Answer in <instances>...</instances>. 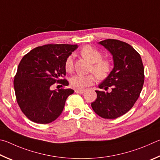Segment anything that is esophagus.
Returning <instances> with one entry per match:
<instances>
[{
    "label": "esophagus",
    "instance_id": "obj_1",
    "mask_svg": "<svg viewBox=\"0 0 160 160\" xmlns=\"http://www.w3.org/2000/svg\"><path fill=\"white\" fill-rule=\"evenodd\" d=\"M85 91H86L85 90H78V89H76L75 93H79V94H83V93H84Z\"/></svg>",
    "mask_w": 160,
    "mask_h": 160
}]
</instances>
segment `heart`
Segmentation results:
<instances>
[{
	"label": "heart",
	"instance_id": "1",
	"mask_svg": "<svg viewBox=\"0 0 160 160\" xmlns=\"http://www.w3.org/2000/svg\"><path fill=\"white\" fill-rule=\"evenodd\" d=\"M81 55L88 60L92 63L90 72L94 74L88 75L77 74L70 78V83L73 88L82 90L86 87L93 85L96 82L97 77L100 80L107 78L112 71V64L106 59H102V54L98 50L89 45L85 46L81 50ZM64 69L66 72L72 73L74 70V58L69 55L64 62ZM97 77H96V76Z\"/></svg>",
	"mask_w": 160,
	"mask_h": 160
}]
</instances>
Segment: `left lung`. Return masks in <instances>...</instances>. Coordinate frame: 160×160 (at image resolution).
<instances>
[{"label":"left lung","instance_id":"left-lung-1","mask_svg":"<svg viewBox=\"0 0 160 160\" xmlns=\"http://www.w3.org/2000/svg\"><path fill=\"white\" fill-rule=\"evenodd\" d=\"M99 43L113 55L114 67L98 87L105 91L111 87L112 91H96L91 107L102 118L116 119L129 111L138 100L144 83L143 64L139 53L126 42L106 39Z\"/></svg>","mask_w":160,"mask_h":160}]
</instances>
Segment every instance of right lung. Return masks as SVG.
Instances as JSON below:
<instances>
[{
	"label": "right lung",
	"instance_id": "right-lung-1",
	"mask_svg": "<svg viewBox=\"0 0 160 160\" xmlns=\"http://www.w3.org/2000/svg\"><path fill=\"white\" fill-rule=\"evenodd\" d=\"M77 45L46 44L32 49L19 62L14 88L19 108L28 119L37 124H49L62 112L66 100L74 91L64 87V62ZM63 87L50 89L54 83Z\"/></svg>",
	"mask_w": 160,
	"mask_h": 160
}]
</instances>
